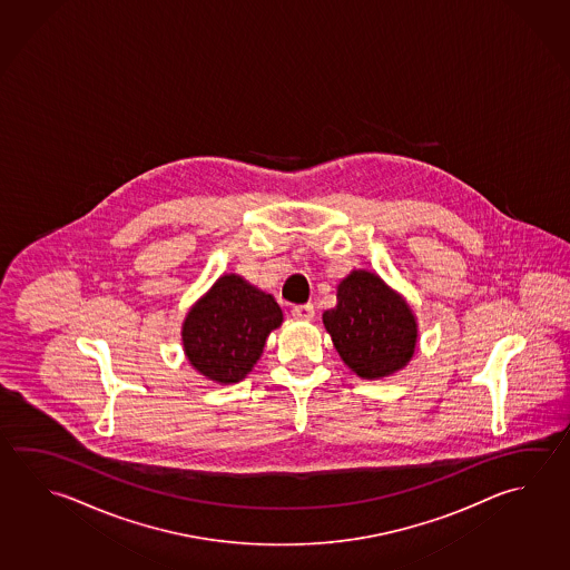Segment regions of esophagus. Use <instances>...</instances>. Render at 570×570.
<instances>
[{
    "instance_id": "esophagus-1",
    "label": "esophagus",
    "mask_w": 570,
    "mask_h": 570,
    "mask_svg": "<svg viewBox=\"0 0 570 570\" xmlns=\"http://www.w3.org/2000/svg\"><path fill=\"white\" fill-rule=\"evenodd\" d=\"M291 313H293V317H297V320L309 322V320H313V315H315V307H313L311 303H303V305H295Z\"/></svg>"
}]
</instances>
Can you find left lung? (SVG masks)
<instances>
[{
  "label": "left lung",
  "mask_w": 570,
  "mask_h": 570,
  "mask_svg": "<svg viewBox=\"0 0 570 570\" xmlns=\"http://www.w3.org/2000/svg\"><path fill=\"white\" fill-rule=\"evenodd\" d=\"M323 325L343 363L363 380H382L414 357L417 323L410 305L370 271H352L337 285V305Z\"/></svg>",
  "instance_id": "1"
}]
</instances>
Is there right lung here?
<instances>
[{
  "mask_svg": "<svg viewBox=\"0 0 570 570\" xmlns=\"http://www.w3.org/2000/svg\"><path fill=\"white\" fill-rule=\"evenodd\" d=\"M283 323L273 295L228 273L190 307L183 345L190 365L210 382L237 383L259 362L265 342Z\"/></svg>",
  "mask_w": 570,
  "mask_h": 570,
  "instance_id": "obj_1",
  "label": "right lung"
}]
</instances>
